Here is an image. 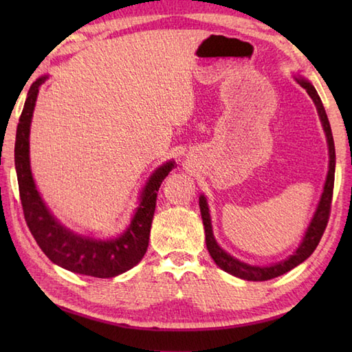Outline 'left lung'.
I'll use <instances>...</instances> for the list:
<instances>
[{
    "label": "left lung",
    "mask_w": 352,
    "mask_h": 352,
    "mask_svg": "<svg viewBox=\"0 0 352 352\" xmlns=\"http://www.w3.org/2000/svg\"><path fill=\"white\" fill-rule=\"evenodd\" d=\"M296 81L305 89V91H307L310 98L313 100V102H315L316 110H318L319 118H320V122H322L325 136H327L328 154H330V166H328V174H327L322 197H320L315 216H313L310 226H309L307 231H305V236L302 239L301 245L298 246V250L292 254L289 258L278 261V263L271 265V266H252L248 263H243V261L234 258L233 256H230V254L223 251L218 245V242H216V239L213 236L212 219H210V213H208V206H207L206 197L204 195L199 197V210H201V218H203L204 230H206L207 250H208V252H210V256L214 260V263L218 265L222 271L234 275V276H237V278L248 280V281H266V280L275 278V276L286 274L290 271V269H294L298 265H301L302 261L307 260L313 254V251L316 250L320 237H322L324 231H325L328 218H330L333 188H334V168H336V153H334V140H333L331 126H330V122H328L325 109L322 106V101H320V98H319L316 89L313 87V85L309 83L307 80H304L301 77L296 78Z\"/></svg>",
    "instance_id": "1"
}]
</instances>
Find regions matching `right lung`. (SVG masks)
Returning a JSON list of instances; mask_svg holds the SVG:
<instances>
[{"instance_id": "add662e5", "label": "right lung", "mask_w": 352, "mask_h": 352, "mask_svg": "<svg viewBox=\"0 0 352 352\" xmlns=\"http://www.w3.org/2000/svg\"><path fill=\"white\" fill-rule=\"evenodd\" d=\"M47 78V76L37 78L30 86L16 129L14 168H16L24 218L34 241L52 263L76 274L96 276V278H111L136 266L145 256L155 210L157 192L162 182L174 168L175 162L162 164L149 177L140 193V204L136 208V213L129 228L121 236L101 241V239L77 234L63 227L45 206L30 169V124H32L39 87Z\"/></svg>"}]
</instances>
